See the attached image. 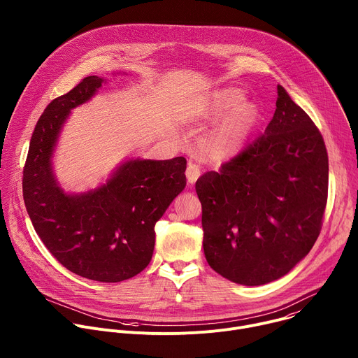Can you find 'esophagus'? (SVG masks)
<instances>
[{"label": "esophagus", "instance_id": "34e87169", "mask_svg": "<svg viewBox=\"0 0 358 358\" xmlns=\"http://www.w3.org/2000/svg\"><path fill=\"white\" fill-rule=\"evenodd\" d=\"M185 176H187V180L188 182H195L198 180V177L201 176V167L196 164V163H192V162H188V167H187V171H185Z\"/></svg>", "mask_w": 358, "mask_h": 358}]
</instances>
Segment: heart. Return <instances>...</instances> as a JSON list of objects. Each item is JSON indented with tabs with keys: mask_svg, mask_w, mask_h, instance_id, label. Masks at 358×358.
<instances>
[{
	"mask_svg": "<svg viewBox=\"0 0 358 358\" xmlns=\"http://www.w3.org/2000/svg\"><path fill=\"white\" fill-rule=\"evenodd\" d=\"M210 113L213 117L224 116L211 134V151L218 160L236 155L261 120L259 106L245 100L243 92L236 87L215 93Z\"/></svg>",
	"mask_w": 358,
	"mask_h": 358,
	"instance_id": "heart-1",
	"label": "heart"
}]
</instances>
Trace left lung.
Instances as JSON below:
<instances>
[{
    "label": "left lung",
    "mask_w": 358,
    "mask_h": 358,
    "mask_svg": "<svg viewBox=\"0 0 358 358\" xmlns=\"http://www.w3.org/2000/svg\"><path fill=\"white\" fill-rule=\"evenodd\" d=\"M195 189L210 266L239 285L276 280L310 252L322 229L329 191L323 136L279 85L265 133L218 173L201 176Z\"/></svg>",
    "instance_id": "1"
}]
</instances>
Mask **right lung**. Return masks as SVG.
<instances>
[{"label": "right lung", "instance_id": "right-lung-1", "mask_svg": "<svg viewBox=\"0 0 358 358\" xmlns=\"http://www.w3.org/2000/svg\"><path fill=\"white\" fill-rule=\"evenodd\" d=\"M101 83V78L87 76L46 106L31 137L22 192L32 225L52 257L82 278L113 283L150 264L155 225L187 184V160H130L94 191L65 194L50 170V156L71 109Z\"/></svg>", "mask_w": 358, "mask_h": 358}]
</instances>
